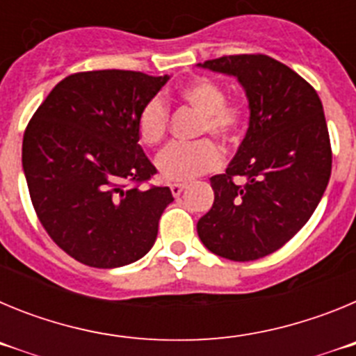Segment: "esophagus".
I'll list each match as a JSON object with an SVG mask.
<instances>
[{
	"instance_id": "esophagus-1",
	"label": "esophagus",
	"mask_w": 356,
	"mask_h": 356,
	"mask_svg": "<svg viewBox=\"0 0 356 356\" xmlns=\"http://www.w3.org/2000/svg\"><path fill=\"white\" fill-rule=\"evenodd\" d=\"M185 188H187V184H171V193H172V196H175V197L180 196Z\"/></svg>"
}]
</instances>
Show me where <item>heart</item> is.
Listing matches in <instances>:
<instances>
[{"mask_svg":"<svg viewBox=\"0 0 356 356\" xmlns=\"http://www.w3.org/2000/svg\"><path fill=\"white\" fill-rule=\"evenodd\" d=\"M180 99L201 114L200 134H210L229 143L238 137L244 124V108L226 103L222 87L209 78L188 81L178 92ZM169 108L160 96L151 97L137 118V131L146 146H156L168 131ZM221 163V151L212 140L193 144H171L156 156V169L168 181H188L213 171Z\"/></svg>","mask_w":356,"mask_h":356,"instance_id":"heart-1","label":"heart"}]
</instances>
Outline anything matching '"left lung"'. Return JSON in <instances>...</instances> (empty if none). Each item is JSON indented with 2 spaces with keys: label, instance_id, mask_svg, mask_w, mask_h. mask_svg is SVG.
<instances>
[{
  "label": "left lung",
  "instance_id": "1",
  "mask_svg": "<svg viewBox=\"0 0 356 356\" xmlns=\"http://www.w3.org/2000/svg\"><path fill=\"white\" fill-rule=\"evenodd\" d=\"M237 78L250 127L225 175L210 178L213 205L197 221L207 250L235 262L262 259L310 219L332 172V147L319 96L267 55H229L197 64ZM245 178L235 184L233 178Z\"/></svg>",
  "mask_w": 356,
  "mask_h": 356
}]
</instances>
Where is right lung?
Segmentation results:
<instances>
[{
	"label": "right lung",
	"instance_id": "right-lung-1",
	"mask_svg": "<svg viewBox=\"0 0 356 356\" xmlns=\"http://www.w3.org/2000/svg\"><path fill=\"white\" fill-rule=\"evenodd\" d=\"M168 80L119 69L76 72L28 122L23 171L33 209L56 246L85 266H128L155 244L171 191L122 181L156 172L139 144L137 118Z\"/></svg>",
	"mask_w": 356,
	"mask_h": 356
}]
</instances>
